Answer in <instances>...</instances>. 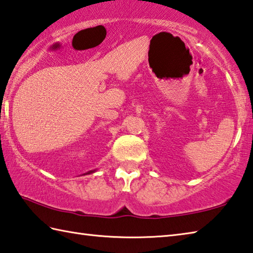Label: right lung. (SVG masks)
Returning a JSON list of instances; mask_svg holds the SVG:
<instances>
[{"mask_svg":"<svg viewBox=\"0 0 253 253\" xmlns=\"http://www.w3.org/2000/svg\"><path fill=\"white\" fill-rule=\"evenodd\" d=\"M95 171H97V169H93V170H89V171H87V172H85V173H83L82 176H85V174H90V173H94Z\"/></svg>","mask_w":253,"mask_h":253,"instance_id":"obj_1","label":"right lung"}]
</instances>
